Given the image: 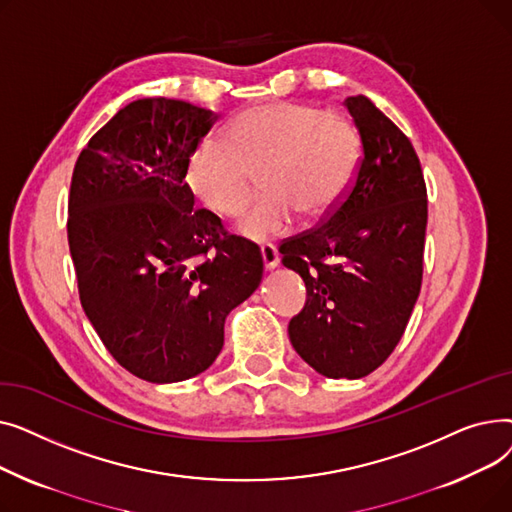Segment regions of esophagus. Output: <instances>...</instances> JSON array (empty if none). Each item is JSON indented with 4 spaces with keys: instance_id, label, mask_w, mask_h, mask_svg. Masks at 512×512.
Wrapping results in <instances>:
<instances>
[{
    "instance_id": "esophagus-1",
    "label": "esophagus",
    "mask_w": 512,
    "mask_h": 512,
    "mask_svg": "<svg viewBox=\"0 0 512 512\" xmlns=\"http://www.w3.org/2000/svg\"><path fill=\"white\" fill-rule=\"evenodd\" d=\"M261 257H263V265L265 270H274V267L280 263V253L274 245H270V242H265V245H261Z\"/></svg>"
}]
</instances>
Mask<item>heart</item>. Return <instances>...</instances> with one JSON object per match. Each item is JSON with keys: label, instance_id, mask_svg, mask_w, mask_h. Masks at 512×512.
<instances>
[{"label": "heart", "instance_id": "obj_1", "mask_svg": "<svg viewBox=\"0 0 512 512\" xmlns=\"http://www.w3.org/2000/svg\"><path fill=\"white\" fill-rule=\"evenodd\" d=\"M359 153L357 126L344 114L267 101L238 114L220 143H199L186 159L184 184L207 213L232 218L255 174L261 193L236 228L267 240L288 232L294 213L315 220L332 211L355 176Z\"/></svg>", "mask_w": 512, "mask_h": 512}]
</instances>
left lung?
<instances>
[{
    "instance_id": "obj_1",
    "label": "left lung",
    "mask_w": 512,
    "mask_h": 512,
    "mask_svg": "<svg viewBox=\"0 0 512 512\" xmlns=\"http://www.w3.org/2000/svg\"><path fill=\"white\" fill-rule=\"evenodd\" d=\"M361 157L340 201L311 230L282 240V263L307 286L290 342L326 378H365L405 334L421 290L427 188L419 157L367 97H346Z\"/></svg>"
}]
</instances>
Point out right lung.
Segmentation results:
<instances>
[{
  "label": "right lung",
  "mask_w": 512,
  "mask_h": 512,
  "mask_svg": "<svg viewBox=\"0 0 512 512\" xmlns=\"http://www.w3.org/2000/svg\"><path fill=\"white\" fill-rule=\"evenodd\" d=\"M215 120L180 99L132 101L93 134L72 174L80 303L110 355L151 384L205 371L224 346L226 315L263 278L261 253L195 209L184 184L186 159Z\"/></svg>",
  "instance_id": "1"
}]
</instances>
